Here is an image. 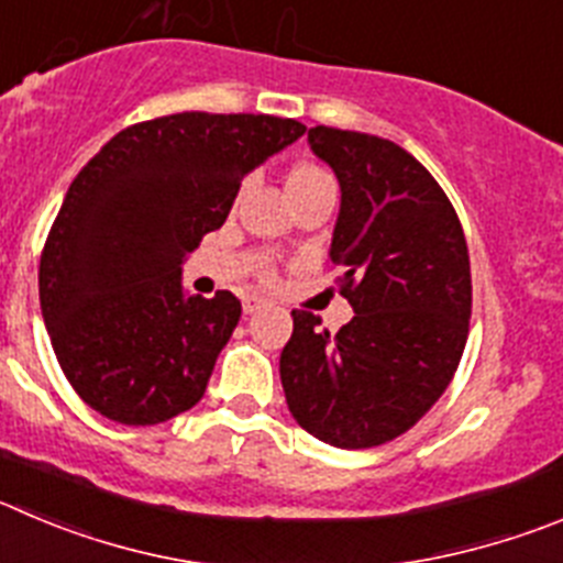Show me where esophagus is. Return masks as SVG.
Masks as SVG:
<instances>
[{"mask_svg":"<svg viewBox=\"0 0 563 563\" xmlns=\"http://www.w3.org/2000/svg\"><path fill=\"white\" fill-rule=\"evenodd\" d=\"M241 306H244V313H255L266 306V299L257 297V294H244V297H241Z\"/></svg>","mask_w":563,"mask_h":563,"instance_id":"esophagus-1","label":"esophagus"}]
</instances>
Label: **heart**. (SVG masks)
<instances>
[{"label":"heart","instance_id":"heart-1","mask_svg":"<svg viewBox=\"0 0 563 563\" xmlns=\"http://www.w3.org/2000/svg\"><path fill=\"white\" fill-rule=\"evenodd\" d=\"M322 180H333L324 169L319 166H297V169L288 175V188H297V186H311V183H322ZM266 280H272V269H264Z\"/></svg>","mask_w":563,"mask_h":563}]
</instances>
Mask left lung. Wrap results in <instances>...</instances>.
I'll return each instance as SVG.
<instances>
[{
    "instance_id": "8db88e82",
    "label": "left lung",
    "mask_w": 563,
    "mask_h": 563,
    "mask_svg": "<svg viewBox=\"0 0 563 563\" xmlns=\"http://www.w3.org/2000/svg\"><path fill=\"white\" fill-rule=\"evenodd\" d=\"M308 141L339 177L330 261L355 317L330 333L317 313L291 311L283 391L299 428L324 444L377 448L411 430L459 369L470 250L453 202L411 152L324 124Z\"/></svg>"
}]
</instances>
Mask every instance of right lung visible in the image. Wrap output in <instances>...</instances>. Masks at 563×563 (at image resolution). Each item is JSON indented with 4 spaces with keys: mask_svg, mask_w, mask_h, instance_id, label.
<instances>
[{
    "mask_svg": "<svg viewBox=\"0 0 563 563\" xmlns=\"http://www.w3.org/2000/svg\"><path fill=\"white\" fill-rule=\"evenodd\" d=\"M306 124L266 113L161 115L115 133L68 186L38 266L41 313L80 400L157 424L202 400L241 302L183 297L180 264L241 180Z\"/></svg>",
    "mask_w": 563,
    "mask_h": 563,
    "instance_id": "add662e5",
    "label": "right lung"
}]
</instances>
